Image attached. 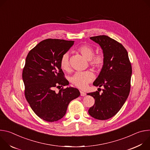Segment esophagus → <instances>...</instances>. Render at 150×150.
<instances>
[{
    "mask_svg": "<svg viewBox=\"0 0 150 150\" xmlns=\"http://www.w3.org/2000/svg\"><path fill=\"white\" fill-rule=\"evenodd\" d=\"M80 94H81V96H86V93L83 92V91H80Z\"/></svg>",
    "mask_w": 150,
    "mask_h": 150,
    "instance_id": "esophagus-1",
    "label": "esophagus"
}]
</instances>
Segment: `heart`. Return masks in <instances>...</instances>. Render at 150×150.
Listing matches in <instances>:
<instances>
[{"instance_id":"1","label":"heart","mask_w":150,"mask_h":150,"mask_svg":"<svg viewBox=\"0 0 150 150\" xmlns=\"http://www.w3.org/2000/svg\"><path fill=\"white\" fill-rule=\"evenodd\" d=\"M83 57L89 60L90 65L97 69L101 68L105 61L104 54L103 52H98L94 54L93 47L87 45H82L77 49ZM69 54L68 53H64L60 60V67L64 71L69 69ZM94 79V75L91 71H78L75 72L70 79L71 82L75 87L83 89L91 82Z\"/></svg>"}]
</instances>
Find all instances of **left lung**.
I'll return each instance as SVG.
<instances>
[{"label": "left lung", "instance_id": "left-lung-1", "mask_svg": "<svg viewBox=\"0 0 150 150\" xmlns=\"http://www.w3.org/2000/svg\"><path fill=\"white\" fill-rule=\"evenodd\" d=\"M90 39L100 46L105 57L93 85L104 88L101 94L98 91L87 94L95 99L88 113L96 119L107 120L116 115L129 94L132 66L126 50L120 42L104 35Z\"/></svg>", "mask_w": 150, "mask_h": 150}]
</instances>
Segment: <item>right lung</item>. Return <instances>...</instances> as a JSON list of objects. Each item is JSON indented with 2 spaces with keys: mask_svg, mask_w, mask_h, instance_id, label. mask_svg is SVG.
Instances as JSON below:
<instances>
[{
  "mask_svg": "<svg viewBox=\"0 0 150 150\" xmlns=\"http://www.w3.org/2000/svg\"><path fill=\"white\" fill-rule=\"evenodd\" d=\"M74 41L46 39L31 49L23 71L25 96L34 112L41 119L53 122L66 114L69 103L80 95L77 88L67 87L69 82L60 67L62 56ZM62 87L58 93L53 89Z\"/></svg>",
  "mask_w": 150,
  "mask_h": 150,
  "instance_id": "1",
  "label": "right lung"
}]
</instances>
